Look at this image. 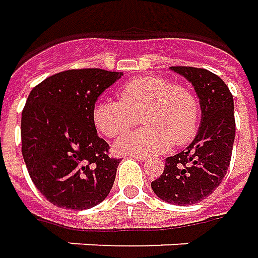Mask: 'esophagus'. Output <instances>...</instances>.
Listing matches in <instances>:
<instances>
[{"instance_id": "34e87169", "label": "esophagus", "mask_w": 258, "mask_h": 258, "mask_svg": "<svg viewBox=\"0 0 258 258\" xmlns=\"http://www.w3.org/2000/svg\"><path fill=\"white\" fill-rule=\"evenodd\" d=\"M132 159L138 160V162H145V160H148V156H145V155H132Z\"/></svg>"}]
</instances>
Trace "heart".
Returning a JSON list of instances; mask_svg holds the SVG:
<instances>
[{
	"instance_id": "b5f03b06",
	"label": "heart",
	"mask_w": 258,
	"mask_h": 258,
	"mask_svg": "<svg viewBox=\"0 0 258 258\" xmlns=\"http://www.w3.org/2000/svg\"><path fill=\"white\" fill-rule=\"evenodd\" d=\"M117 101H98L92 120L105 136L113 138L138 123L143 112L148 126L120 136V153H160L172 145L191 141L200 125V103L196 95L167 78L141 77L127 81L117 91Z\"/></svg>"
}]
</instances>
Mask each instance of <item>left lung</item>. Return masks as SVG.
<instances>
[{"label": "left lung", "mask_w": 258, "mask_h": 258, "mask_svg": "<svg viewBox=\"0 0 258 258\" xmlns=\"http://www.w3.org/2000/svg\"><path fill=\"white\" fill-rule=\"evenodd\" d=\"M193 85L202 120L198 135L180 153L167 157L152 181L157 198L177 206L195 205L212 195L226 176L236 135L233 95L216 74L203 68L170 67Z\"/></svg>", "instance_id": "left-lung-1"}]
</instances>
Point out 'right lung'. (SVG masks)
<instances>
[{
  "label": "right lung",
  "mask_w": 258,
  "mask_h": 258,
  "mask_svg": "<svg viewBox=\"0 0 258 258\" xmlns=\"http://www.w3.org/2000/svg\"><path fill=\"white\" fill-rule=\"evenodd\" d=\"M122 75L98 68L63 71L36 85L25 102L24 162L36 189L60 209H91L113 186L120 159L109 156L92 108Z\"/></svg>",
  "instance_id": "add662e5"
}]
</instances>
